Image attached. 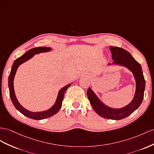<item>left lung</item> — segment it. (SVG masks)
Returning a JSON list of instances; mask_svg holds the SVG:
<instances>
[{"instance_id": "obj_1", "label": "left lung", "mask_w": 154, "mask_h": 154, "mask_svg": "<svg viewBox=\"0 0 154 154\" xmlns=\"http://www.w3.org/2000/svg\"><path fill=\"white\" fill-rule=\"evenodd\" d=\"M109 49L112 53L113 64L126 67L133 74L136 81V91L133 100L123 108L112 109L102 103L91 88H88L87 90V96L92 108L98 115L107 119L118 120L128 117L139 108L143 100L145 80L140 64L128 51L117 47L111 46Z\"/></svg>"}]
</instances>
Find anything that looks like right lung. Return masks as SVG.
<instances>
[{
	"mask_svg": "<svg viewBox=\"0 0 154 154\" xmlns=\"http://www.w3.org/2000/svg\"><path fill=\"white\" fill-rule=\"evenodd\" d=\"M51 49L50 47H36V48H33L32 49L28 51L26 53H25L24 54L22 55L21 57H19L14 61L12 68L11 69L10 73L9 75L8 86H9V90H10V96L11 97V101H12L14 107L16 108V109L18 110L19 112L22 113L23 115H25L26 117L31 118V119H33V120H39L45 119V118L51 117L54 115L55 114H57L62 107V103L63 99H64V94L66 91V90L70 86L71 84L65 86L64 87H63L62 89L59 90L56 102H55V103L54 104V105L52 107L50 108L48 110H47L45 111L33 112L25 109L24 107H23L20 105V103L18 102L16 96H15L14 89V77L18 67L21 64H23V62L29 60V59L32 58L34 54H39L40 53L48 52V51H49Z\"/></svg>",
	"mask_w": 154,
	"mask_h": 154,
	"instance_id": "1",
	"label": "right lung"
}]
</instances>
